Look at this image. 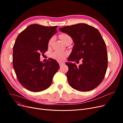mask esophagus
I'll return each instance as SVG.
<instances>
[{"label":"esophagus","mask_w":123,"mask_h":123,"mask_svg":"<svg viewBox=\"0 0 123 123\" xmlns=\"http://www.w3.org/2000/svg\"><path fill=\"white\" fill-rule=\"evenodd\" d=\"M64 64V62H59V65L60 67L62 66Z\"/></svg>","instance_id":"1"}]
</instances>
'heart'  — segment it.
Segmentation results:
<instances>
[{
	"label": "heart",
	"instance_id": "1",
	"mask_svg": "<svg viewBox=\"0 0 123 123\" xmlns=\"http://www.w3.org/2000/svg\"><path fill=\"white\" fill-rule=\"evenodd\" d=\"M59 37L61 39V40L64 43H66L67 42L69 41H72V38L69 35H68L67 33H62L59 35ZM54 40V37H52L50 38V39L48 41V47H50L53 44V42ZM68 53L65 52H62V51H55L52 54V57L53 59L59 61H62L64 60L65 57L67 56Z\"/></svg>",
	"mask_w": 123,
	"mask_h": 123
}]
</instances>
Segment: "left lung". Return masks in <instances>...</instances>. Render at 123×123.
I'll return each instance as SVG.
<instances>
[{
    "label": "left lung",
    "instance_id": "1",
    "mask_svg": "<svg viewBox=\"0 0 123 123\" xmlns=\"http://www.w3.org/2000/svg\"><path fill=\"white\" fill-rule=\"evenodd\" d=\"M59 30L69 35L75 44L68 61L82 59L83 62L79 67L66 63L69 85L82 92L95 89L104 79L108 67L106 45L99 31L85 23L66 26Z\"/></svg>",
    "mask_w": 123,
    "mask_h": 123
}]
</instances>
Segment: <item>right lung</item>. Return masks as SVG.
I'll return each mask as SVG.
<instances>
[{
  "mask_svg": "<svg viewBox=\"0 0 123 123\" xmlns=\"http://www.w3.org/2000/svg\"><path fill=\"white\" fill-rule=\"evenodd\" d=\"M55 26L31 24L20 33L13 48V66L18 81L33 92L47 89L59 68L51 58L46 63L40 61V54L48 50L50 38L57 32Z\"/></svg>",
  "mask_w": 123,
  "mask_h": 123,
  "instance_id": "add662e5",
  "label": "right lung"
}]
</instances>
